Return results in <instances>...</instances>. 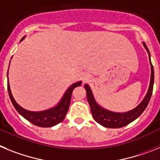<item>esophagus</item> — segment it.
<instances>
[{
	"mask_svg": "<svg viewBox=\"0 0 160 160\" xmlns=\"http://www.w3.org/2000/svg\"><path fill=\"white\" fill-rule=\"evenodd\" d=\"M89 80H90V77L88 76V75H84V76H83V80H84V83H85V82L89 81Z\"/></svg>",
	"mask_w": 160,
	"mask_h": 160,
	"instance_id": "34e87169",
	"label": "esophagus"
}]
</instances>
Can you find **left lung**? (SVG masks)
<instances>
[{
    "mask_svg": "<svg viewBox=\"0 0 160 160\" xmlns=\"http://www.w3.org/2000/svg\"><path fill=\"white\" fill-rule=\"evenodd\" d=\"M143 45L146 49H147L148 54H149L150 57L151 55H150L149 50L147 48L145 42H143ZM150 60H151V59H150ZM151 82H150L149 89H148V92H147L145 98L138 106L136 107L135 109H134L131 111H129V112H126V113H113V112H110V111L102 109L101 107H100L99 105H97V102L94 100V97L92 96V93L89 86L88 84L84 85V88H85L86 92H87V99H88V103H89L90 105V109H91V113L92 114L94 120L97 123H99V124L105 126V127H108V128H120V127H123V126H126V125L130 124V122L135 120L137 118H138L142 114V113L145 110L147 105L149 103L151 95H152V92H153L154 68L151 62Z\"/></svg>",
    "mask_w": 160,
    "mask_h": 160,
    "instance_id": "obj_1",
    "label": "left lung"
}]
</instances>
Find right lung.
<instances>
[{
  "label": "right lung",
  "mask_w": 160,
  "mask_h": 160,
  "mask_svg": "<svg viewBox=\"0 0 160 160\" xmlns=\"http://www.w3.org/2000/svg\"><path fill=\"white\" fill-rule=\"evenodd\" d=\"M80 84H81V82H77L76 84H72L70 88L67 90L59 105L53 109L42 111V112H31V111L26 110L21 106H19L15 101V100L13 99L12 93H11L9 80H8L7 88H8V92H9V98H10L13 106L24 118L31 122L34 126H40V127H51V126L59 124L64 120L67 113L68 111L69 105H70L72 92L75 88L80 86Z\"/></svg>",
  "instance_id": "obj_1"
}]
</instances>
